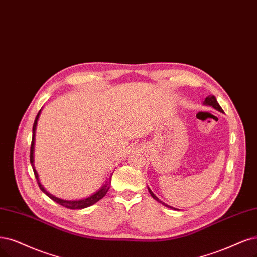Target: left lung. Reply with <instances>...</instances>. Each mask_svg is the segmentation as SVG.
Segmentation results:
<instances>
[{
    "instance_id": "left-lung-1",
    "label": "left lung",
    "mask_w": 257,
    "mask_h": 257,
    "mask_svg": "<svg viewBox=\"0 0 257 257\" xmlns=\"http://www.w3.org/2000/svg\"><path fill=\"white\" fill-rule=\"evenodd\" d=\"M203 104L204 106H210V107H213L215 110H217V111H219V112H223V110H222V108L219 106V103L217 102V99H216V97L214 96V95H208V96L204 99V101H203ZM148 192H149V194H150V196L153 197L155 200H157L158 202H160V203H162L163 205H165V206H167V207H169V208H174V210H176L175 207H173V206H170V205H168V204H166V203H164L163 201H161L160 199L153 193L151 192V189L148 187Z\"/></svg>"
}]
</instances>
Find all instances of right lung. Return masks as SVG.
I'll list each match as a JSON object with an SVG mask.
<instances>
[{
	"label": "right lung",
	"mask_w": 257,
	"mask_h": 257,
	"mask_svg": "<svg viewBox=\"0 0 257 257\" xmlns=\"http://www.w3.org/2000/svg\"><path fill=\"white\" fill-rule=\"evenodd\" d=\"M41 111L42 109L38 112L37 116H36V119H35V122H34V126H33V139H32V146H31V164H32V167H33V170H34V174H35V177L37 179V182H38V185H39L41 191L47 196L50 197L52 200H54L55 202H57L58 204L66 207V208H71V210H80V208H85V207H89L93 204H95L96 202H98L100 199H102L104 196H106V194L108 193L109 188H110V185H111V177L113 175V173H111V175L109 176V178L106 179V181H104V183L101 185V187L98 189V191L95 192L94 194H92L91 196L89 197H85V198H82V199H79V200H63V199H60V198H57L55 196H53L52 194H50L49 192L46 191V189L43 187V185L41 184L40 180H39V175H38L37 170L35 168V140H36V129H37V123H38V120H39V117H40V114H41Z\"/></svg>",
	"instance_id": "obj_1"
}]
</instances>
